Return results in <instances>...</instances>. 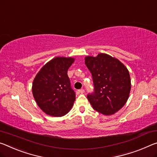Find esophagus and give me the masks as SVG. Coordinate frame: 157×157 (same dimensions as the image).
<instances>
[{"mask_svg":"<svg viewBox=\"0 0 157 157\" xmlns=\"http://www.w3.org/2000/svg\"><path fill=\"white\" fill-rule=\"evenodd\" d=\"M78 91H79V93H80V94H84V90L83 89H79V90Z\"/></svg>","mask_w":157,"mask_h":157,"instance_id":"esophagus-1","label":"esophagus"}]
</instances>
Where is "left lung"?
I'll return each instance as SVG.
<instances>
[{"label":"left lung","instance_id":"8db88e82","mask_svg":"<svg viewBox=\"0 0 157 157\" xmlns=\"http://www.w3.org/2000/svg\"><path fill=\"white\" fill-rule=\"evenodd\" d=\"M93 78L94 91L87 98L94 110L105 115L116 113L125 105L131 84L129 72L117 59L106 54L85 57Z\"/></svg>","mask_w":157,"mask_h":157}]
</instances>
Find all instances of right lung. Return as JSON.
I'll return each instance as SVG.
<instances>
[{"label": "right lung", "instance_id": "add662e5", "mask_svg": "<svg viewBox=\"0 0 157 157\" xmlns=\"http://www.w3.org/2000/svg\"><path fill=\"white\" fill-rule=\"evenodd\" d=\"M74 61L71 57H55L47 62L34 79L32 92L35 100L49 116H64L73 105L75 93L67 73Z\"/></svg>", "mask_w": 157, "mask_h": 157}]
</instances>
